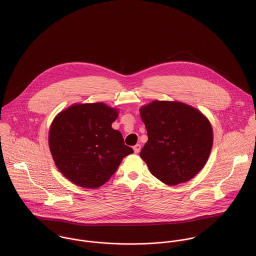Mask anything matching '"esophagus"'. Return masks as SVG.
Instances as JSON below:
<instances>
[{
    "label": "esophagus",
    "instance_id": "1",
    "mask_svg": "<svg viewBox=\"0 0 256 256\" xmlns=\"http://www.w3.org/2000/svg\"><path fill=\"white\" fill-rule=\"evenodd\" d=\"M140 149H141V145L140 144H136V146H134V152L138 154L140 152Z\"/></svg>",
    "mask_w": 256,
    "mask_h": 256
}]
</instances>
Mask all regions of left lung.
Instances as JSON below:
<instances>
[{"label":"left lung","mask_w":256,"mask_h":256,"mask_svg":"<svg viewBox=\"0 0 256 256\" xmlns=\"http://www.w3.org/2000/svg\"><path fill=\"white\" fill-rule=\"evenodd\" d=\"M148 141L140 152L151 174L166 185L189 181L210 157L214 132L196 108L177 101L155 100L140 108Z\"/></svg>","instance_id":"left-lung-1"}]
</instances>
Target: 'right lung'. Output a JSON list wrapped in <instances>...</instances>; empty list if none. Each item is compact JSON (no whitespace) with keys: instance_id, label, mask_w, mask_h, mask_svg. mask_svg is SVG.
<instances>
[{"instance_id":"1","label":"right lung","mask_w":256,"mask_h":256,"mask_svg":"<svg viewBox=\"0 0 256 256\" xmlns=\"http://www.w3.org/2000/svg\"><path fill=\"white\" fill-rule=\"evenodd\" d=\"M118 111L106 104H74L54 118L48 145L59 172L74 184L96 189L112 176L134 150L112 128Z\"/></svg>"}]
</instances>
